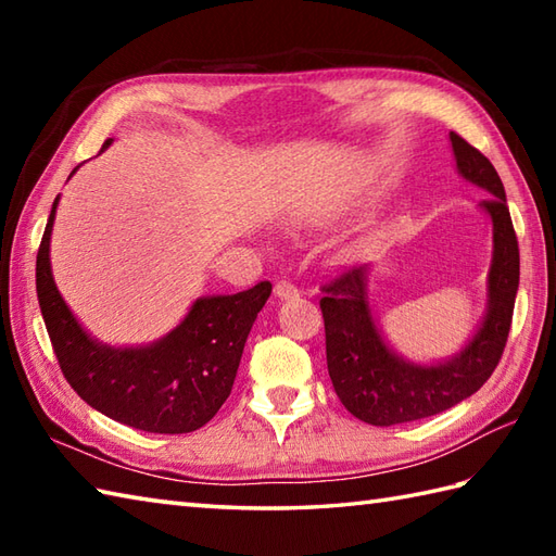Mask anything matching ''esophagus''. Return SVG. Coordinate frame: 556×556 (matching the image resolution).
<instances>
[{"label": "esophagus", "instance_id": "34e87169", "mask_svg": "<svg viewBox=\"0 0 556 556\" xmlns=\"http://www.w3.org/2000/svg\"><path fill=\"white\" fill-rule=\"evenodd\" d=\"M275 296L281 301H289V299H296L299 296V289L296 285H291L287 279H279L275 285Z\"/></svg>", "mask_w": 556, "mask_h": 556}]
</instances>
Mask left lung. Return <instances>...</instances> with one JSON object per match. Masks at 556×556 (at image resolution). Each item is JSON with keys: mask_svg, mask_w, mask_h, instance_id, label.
<instances>
[{"mask_svg": "<svg viewBox=\"0 0 556 556\" xmlns=\"http://www.w3.org/2000/svg\"><path fill=\"white\" fill-rule=\"evenodd\" d=\"M456 169L466 181L488 191L480 207L492 219V265L488 275V313L473 339L456 356L418 365L387 346L368 301L370 265L349 267L323 287L327 370L334 392L351 416L368 425L430 418L476 394L490 380L506 346L518 291V241L506 193L492 162L448 134Z\"/></svg>", "mask_w": 556, "mask_h": 556, "instance_id": "obj_1", "label": "left lung"}]
</instances>
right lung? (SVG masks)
Wrapping results in <instances>:
<instances>
[{
  "instance_id": "add662e5",
  "label": "right lung",
  "mask_w": 556,
  "mask_h": 556,
  "mask_svg": "<svg viewBox=\"0 0 556 556\" xmlns=\"http://www.w3.org/2000/svg\"><path fill=\"white\" fill-rule=\"evenodd\" d=\"M110 143L112 138L102 148ZM56 205L59 195L40 241L35 287L66 382L88 406L128 428L160 434L203 428L231 394L248 332L271 285L260 281L231 296L198 299L167 337L148 346H108L78 325L54 285L50 236Z\"/></svg>"
}]
</instances>
